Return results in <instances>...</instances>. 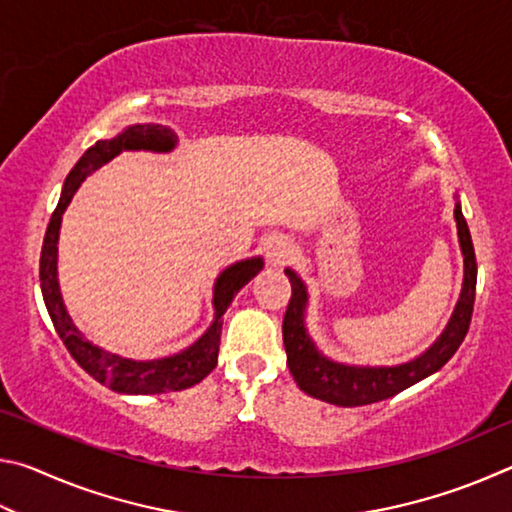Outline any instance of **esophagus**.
Segmentation results:
<instances>
[{
    "label": "esophagus",
    "instance_id": "34e87169",
    "mask_svg": "<svg viewBox=\"0 0 512 512\" xmlns=\"http://www.w3.org/2000/svg\"><path fill=\"white\" fill-rule=\"evenodd\" d=\"M266 259L273 268H282L293 257V246L287 237H271L266 241Z\"/></svg>",
    "mask_w": 512,
    "mask_h": 512
}]
</instances>
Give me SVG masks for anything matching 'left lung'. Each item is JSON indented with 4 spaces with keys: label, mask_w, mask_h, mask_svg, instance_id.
<instances>
[{
    "label": "left lung",
    "mask_w": 512,
    "mask_h": 512,
    "mask_svg": "<svg viewBox=\"0 0 512 512\" xmlns=\"http://www.w3.org/2000/svg\"><path fill=\"white\" fill-rule=\"evenodd\" d=\"M454 219L458 230V244L463 253V289L443 332L420 357L397 363V366H352L329 359L316 348L305 325L309 293L307 284L293 268H284L291 282V300L284 314L282 339L287 350V366L300 391L336 406H363L388 400L404 388L418 384L424 377L433 375L454 357L458 345L463 343L470 329L476 289V257L467 228L461 203L454 205Z\"/></svg>",
    "instance_id": "1"
}]
</instances>
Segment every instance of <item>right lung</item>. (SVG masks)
Wrapping results in <instances>:
<instances>
[{
  "label": "right lung",
  "mask_w": 512,
  "mask_h": 512,
  "mask_svg": "<svg viewBox=\"0 0 512 512\" xmlns=\"http://www.w3.org/2000/svg\"><path fill=\"white\" fill-rule=\"evenodd\" d=\"M178 146V137L171 128L162 124H133L126 126L119 135L110 140H99L81 155V160L74 164V169L67 173L60 201L56 205L51 221L47 225L45 244L40 255V289L45 298L47 311L54 323L56 332L63 339L65 348L72 354L74 361L92 375L99 384L112 388L115 393L124 395H160L171 391H185V388L203 381L216 366L221 343V325L223 314L235 300L237 293L253 280L264 268L262 257H248L241 262L223 268L214 280L212 307L214 320L210 327L187 345L185 350L176 354H167L160 359H128L110 350H103L99 345L85 339V334L74 325L72 316L67 314V307L60 296L58 284V237L60 223L67 205L72 203L76 189L94 171L117 158L121 151H153V153H171Z\"/></svg>",
  "instance_id": "add662e5"
}]
</instances>
